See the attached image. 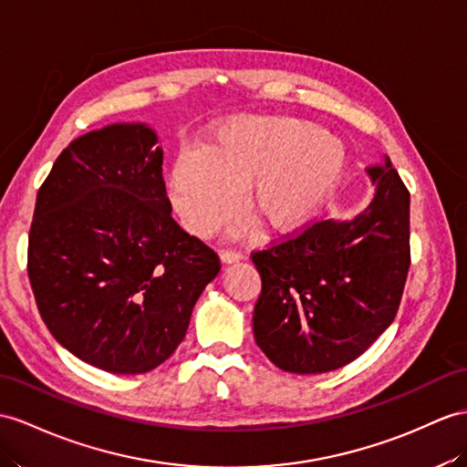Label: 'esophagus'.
Wrapping results in <instances>:
<instances>
[{
  "instance_id": "1",
  "label": "esophagus",
  "mask_w": 467,
  "mask_h": 467,
  "mask_svg": "<svg viewBox=\"0 0 467 467\" xmlns=\"http://www.w3.org/2000/svg\"><path fill=\"white\" fill-rule=\"evenodd\" d=\"M220 259H222V264L230 265V264H237V261H242L244 255L240 252H230V249H225V252L220 254Z\"/></svg>"
}]
</instances>
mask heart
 <instances>
[{"label":"heart","instance_id":"obj_1","mask_svg":"<svg viewBox=\"0 0 467 467\" xmlns=\"http://www.w3.org/2000/svg\"><path fill=\"white\" fill-rule=\"evenodd\" d=\"M347 162V146L331 130L289 117H235L200 150L176 158L168 198L192 235L208 237L232 218L245 188L249 212L269 232L293 234L321 213Z\"/></svg>","mask_w":467,"mask_h":467}]
</instances>
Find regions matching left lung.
I'll list each match as a JSON object with an SVG mask.
<instances>
[{
	"label": "left lung",
	"instance_id": "1",
	"mask_svg": "<svg viewBox=\"0 0 467 467\" xmlns=\"http://www.w3.org/2000/svg\"><path fill=\"white\" fill-rule=\"evenodd\" d=\"M365 210L252 255L257 347L281 370L321 374L360 357L394 321L410 267V194L384 156Z\"/></svg>",
	"mask_w": 467,
	"mask_h": 467
}]
</instances>
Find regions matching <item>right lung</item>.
<instances>
[{
	"label": "right lung",
	"mask_w": 467,
	"mask_h": 467,
	"mask_svg": "<svg viewBox=\"0 0 467 467\" xmlns=\"http://www.w3.org/2000/svg\"><path fill=\"white\" fill-rule=\"evenodd\" d=\"M144 122L78 136L37 192L27 273L57 343L112 374L156 368L184 340L220 259L172 220Z\"/></svg>",
	"instance_id": "1"
}]
</instances>
